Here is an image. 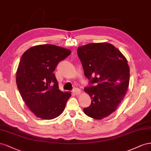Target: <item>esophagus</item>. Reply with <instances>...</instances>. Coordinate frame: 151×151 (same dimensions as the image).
<instances>
[{
    "instance_id": "esophagus-1",
    "label": "esophagus",
    "mask_w": 151,
    "mask_h": 151,
    "mask_svg": "<svg viewBox=\"0 0 151 151\" xmlns=\"http://www.w3.org/2000/svg\"><path fill=\"white\" fill-rule=\"evenodd\" d=\"M73 92L74 93L75 95H76V96H78V95H79V94H80V93H81V90H80V89H78V88H74L73 89Z\"/></svg>"
}]
</instances>
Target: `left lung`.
<instances>
[{
    "label": "left lung",
    "mask_w": 151,
    "mask_h": 151,
    "mask_svg": "<svg viewBox=\"0 0 151 151\" xmlns=\"http://www.w3.org/2000/svg\"><path fill=\"white\" fill-rule=\"evenodd\" d=\"M78 58L90 85L84 90L92 99L86 115L101 119L116 111L127 93L130 80L127 60L109 43H91L79 47Z\"/></svg>",
    "instance_id": "obj_1"
}]
</instances>
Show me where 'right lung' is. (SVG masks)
<instances>
[{
    "label": "right lung",
    "instance_id": "right-lung-1",
    "mask_svg": "<svg viewBox=\"0 0 151 151\" xmlns=\"http://www.w3.org/2000/svg\"><path fill=\"white\" fill-rule=\"evenodd\" d=\"M71 50L52 44L34 46L21 56L16 72V84L26 105L37 117L57 118L65 109L71 96L63 92L54 73L58 64Z\"/></svg>",
    "mask_w": 151,
    "mask_h": 151
}]
</instances>
